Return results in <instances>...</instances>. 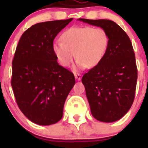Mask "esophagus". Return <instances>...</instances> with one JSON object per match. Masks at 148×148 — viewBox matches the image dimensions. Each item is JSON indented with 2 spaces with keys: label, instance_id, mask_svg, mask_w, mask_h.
<instances>
[{
  "label": "esophagus",
  "instance_id": "34e87169",
  "mask_svg": "<svg viewBox=\"0 0 148 148\" xmlns=\"http://www.w3.org/2000/svg\"><path fill=\"white\" fill-rule=\"evenodd\" d=\"M75 78L76 80L78 81L81 80V78H82V75L79 74V73H75Z\"/></svg>",
  "mask_w": 148,
  "mask_h": 148
}]
</instances>
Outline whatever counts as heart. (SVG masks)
I'll return each instance as SVG.
<instances>
[{"label":"heart","instance_id":"1","mask_svg":"<svg viewBox=\"0 0 148 148\" xmlns=\"http://www.w3.org/2000/svg\"><path fill=\"white\" fill-rule=\"evenodd\" d=\"M61 40H56L53 44L56 58L61 65L68 66L76 56V70L87 66L94 67L99 64L110 43L107 30L88 26L70 27L61 34Z\"/></svg>","mask_w":148,"mask_h":148}]
</instances>
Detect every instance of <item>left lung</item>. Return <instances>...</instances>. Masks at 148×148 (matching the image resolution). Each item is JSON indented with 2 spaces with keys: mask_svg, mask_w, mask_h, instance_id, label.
Wrapping results in <instances>:
<instances>
[{
  "mask_svg": "<svg viewBox=\"0 0 148 148\" xmlns=\"http://www.w3.org/2000/svg\"><path fill=\"white\" fill-rule=\"evenodd\" d=\"M79 21L108 31L109 49L101 62L83 75L86 95L95 119L113 122L125 116L135 98L137 67L135 53L126 32L110 20Z\"/></svg>",
  "mask_w": 148,
  "mask_h": 148,
  "instance_id": "1",
  "label": "left lung"
}]
</instances>
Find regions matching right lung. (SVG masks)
Wrapping results in <instances>:
<instances>
[{"mask_svg":"<svg viewBox=\"0 0 148 148\" xmlns=\"http://www.w3.org/2000/svg\"><path fill=\"white\" fill-rule=\"evenodd\" d=\"M73 18L38 23L21 35L12 60L11 84L18 108L32 122H58L75 83L72 72L59 65L53 40Z\"/></svg>","mask_w":148,"mask_h":148,"instance_id":"obj_1","label":"right lung"}]
</instances>
